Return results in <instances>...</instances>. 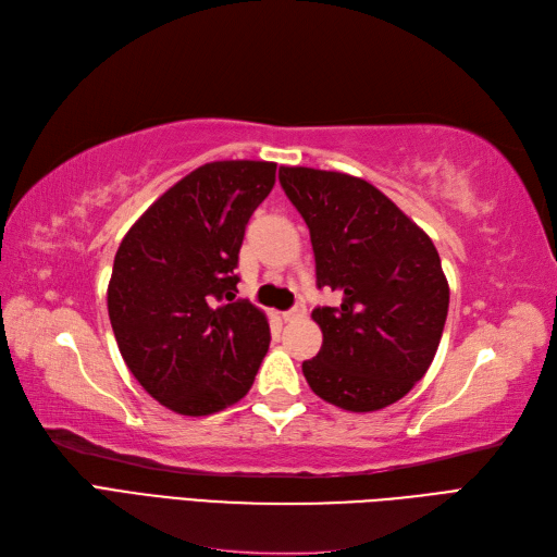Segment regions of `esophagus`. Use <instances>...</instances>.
Wrapping results in <instances>:
<instances>
[{
	"instance_id": "esophagus-1",
	"label": "esophagus",
	"mask_w": 557,
	"mask_h": 557,
	"mask_svg": "<svg viewBox=\"0 0 557 557\" xmlns=\"http://www.w3.org/2000/svg\"><path fill=\"white\" fill-rule=\"evenodd\" d=\"M307 315V307L305 305H297V307H293L290 311H283V320H299V318H305Z\"/></svg>"
}]
</instances>
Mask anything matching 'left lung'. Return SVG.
Instances as JSON below:
<instances>
[{
  "instance_id": "obj_1",
  "label": "left lung",
  "mask_w": 557,
  "mask_h": 557,
  "mask_svg": "<svg viewBox=\"0 0 557 557\" xmlns=\"http://www.w3.org/2000/svg\"><path fill=\"white\" fill-rule=\"evenodd\" d=\"M278 181L311 232L318 288L342 295L318 307V356L301 372L334 407H391L425 376L448 313V281L432 239L372 183L311 166Z\"/></svg>"
}]
</instances>
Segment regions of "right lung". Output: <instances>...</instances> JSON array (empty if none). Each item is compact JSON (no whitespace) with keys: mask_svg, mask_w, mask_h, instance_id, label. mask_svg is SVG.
<instances>
[{"mask_svg":"<svg viewBox=\"0 0 557 557\" xmlns=\"http://www.w3.org/2000/svg\"><path fill=\"white\" fill-rule=\"evenodd\" d=\"M274 181V162L201 164L117 246L107 290L117 348L144 391L181 416L239 401L267 356V315L237 297L234 269Z\"/></svg>","mask_w":557,"mask_h":557,"instance_id":"obj_1","label":"right lung"}]
</instances>
